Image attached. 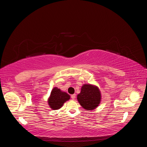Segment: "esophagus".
Instances as JSON below:
<instances>
[{
    "instance_id": "esophagus-1",
    "label": "esophagus",
    "mask_w": 147,
    "mask_h": 147,
    "mask_svg": "<svg viewBox=\"0 0 147 147\" xmlns=\"http://www.w3.org/2000/svg\"><path fill=\"white\" fill-rule=\"evenodd\" d=\"M75 97H76V94H75L71 95V98H72L73 100H74L75 99Z\"/></svg>"
}]
</instances>
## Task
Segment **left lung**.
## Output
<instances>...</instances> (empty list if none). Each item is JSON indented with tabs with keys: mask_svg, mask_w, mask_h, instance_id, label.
<instances>
[{
	"mask_svg": "<svg viewBox=\"0 0 147 147\" xmlns=\"http://www.w3.org/2000/svg\"><path fill=\"white\" fill-rule=\"evenodd\" d=\"M77 100L86 110H93L100 103L101 93L99 88L91 84H83L81 92L77 95Z\"/></svg>",
	"mask_w": 147,
	"mask_h": 147,
	"instance_id": "obj_1",
	"label": "left lung"
}]
</instances>
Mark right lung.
Returning a JSON list of instances; mask_svg holds the SVG:
<instances>
[{"label":"right lung","mask_w":147,"mask_h":147,"mask_svg":"<svg viewBox=\"0 0 147 147\" xmlns=\"http://www.w3.org/2000/svg\"><path fill=\"white\" fill-rule=\"evenodd\" d=\"M70 96L67 93L61 91L57 87L53 88L50 97L48 99V104L50 107L53 110H58L63 106L66 101L70 99Z\"/></svg>","instance_id":"add662e5"}]
</instances>
